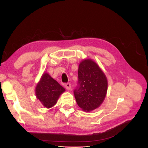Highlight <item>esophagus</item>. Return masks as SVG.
Here are the masks:
<instances>
[{"label": "esophagus", "mask_w": 148, "mask_h": 148, "mask_svg": "<svg viewBox=\"0 0 148 148\" xmlns=\"http://www.w3.org/2000/svg\"><path fill=\"white\" fill-rule=\"evenodd\" d=\"M65 88L69 90V89L71 88V84L70 83H67L65 84Z\"/></svg>", "instance_id": "34e87169"}]
</instances>
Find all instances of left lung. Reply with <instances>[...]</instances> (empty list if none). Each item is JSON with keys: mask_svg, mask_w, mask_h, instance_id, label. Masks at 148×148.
<instances>
[{"mask_svg": "<svg viewBox=\"0 0 148 148\" xmlns=\"http://www.w3.org/2000/svg\"><path fill=\"white\" fill-rule=\"evenodd\" d=\"M78 81L73 93L78 106L84 111L99 107L105 99L107 90L106 75L95 62L84 60L80 63Z\"/></svg>", "mask_w": 148, "mask_h": 148, "instance_id": "obj_1", "label": "left lung"}]
</instances>
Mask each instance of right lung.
I'll list each match as a JSON object with an SVG mask.
<instances>
[{
	"instance_id": "1",
	"label": "right lung",
	"mask_w": 148,
	"mask_h": 148,
	"mask_svg": "<svg viewBox=\"0 0 148 148\" xmlns=\"http://www.w3.org/2000/svg\"><path fill=\"white\" fill-rule=\"evenodd\" d=\"M65 89L47 73H44L37 84L36 95L42 105L47 107L54 106L58 98Z\"/></svg>"
}]
</instances>
